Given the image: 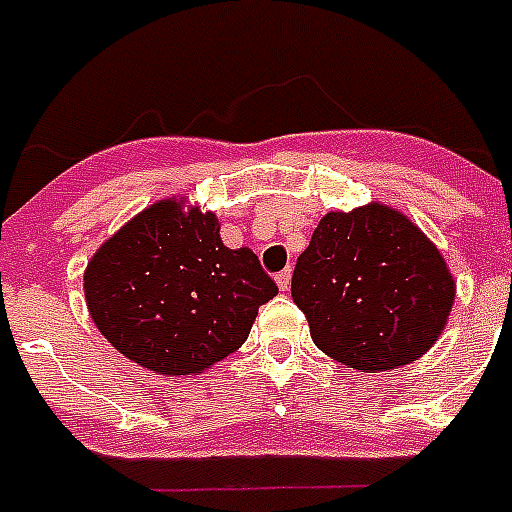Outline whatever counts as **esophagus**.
<instances>
[{"label": "esophagus", "instance_id": "34e87169", "mask_svg": "<svg viewBox=\"0 0 512 512\" xmlns=\"http://www.w3.org/2000/svg\"><path fill=\"white\" fill-rule=\"evenodd\" d=\"M276 284L281 292H286V289L292 286V268H286V270H281V273H276Z\"/></svg>", "mask_w": 512, "mask_h": 512}]
</instances>
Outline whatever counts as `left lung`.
<instances>
[{
    "instance_id": "obj_1",
    "label": "left lung",
    "mask_w": 512,
    "mask_h": 512,
    "mask_svg": "<svg viewBox=\"0 0 512 512\" xmlns=\"http://www.w3.org/2000/svg\"><path fill=\"white\" fill-rule=\"evenodd\" d=\"M292 299L326 355L376 373L413 363L436 342L455 281L405 215L368 205L318 223L294 268Z\"/></svg>"
}]
</instances>
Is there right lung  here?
Segmentation results:
<instances>
[{
	"label": "right lung",
	"mask_w": 512,
	"mask_h": 512,
	"mask_svg": "<svg viewBox=\"0 0 512 512\" xmlns=\"http://www.w3.org/2000/svg\"><path fill=\"white\" fill-rule=\"evenodd\" d=\"M218 231L213 213L162 199L99 247L83 292L115 350L149 371L189 376L247 342L278 286L252 249H228Z\"/></svg>",
	"instance_id": "add662e5"
}]
</instances>
